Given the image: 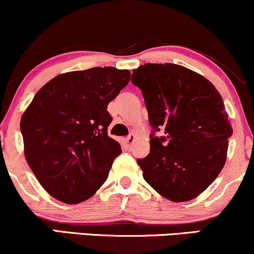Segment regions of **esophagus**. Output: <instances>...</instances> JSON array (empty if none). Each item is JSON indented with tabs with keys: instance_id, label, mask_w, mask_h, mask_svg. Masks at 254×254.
Wrapping results in <instances>:
<instances>
[{
	"instance_id": "34e87169",
	"label": "esophagus",
	"mask_w": 254,
	"mask_h": 254,
	"mask_svg": "<svg viewBox=\"0 0 254 254\" xmlns=\"http://www.w3.org/2000/svg\"><path fill=\"white\" fill-rule=\"evenodd\" d=\"M136 138H137V137H136V134H134V133L129 134V136H127V137L124 139V145L127 146V147H130V146L133 144L134 140H136Z\"/></svg>"
}]
</instances>
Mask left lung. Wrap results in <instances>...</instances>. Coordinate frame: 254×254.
Returning a JSON list of instances; mask_svg holds the SVG:
<instances>
[{
	"label": "left lung",
	"instance_id": "8db88e82",
	"mask_svg": "<svg viewBox=\"0 0 254 254\" xmlns=\"http://www.w3.org/2000/svg\"><path fill=\"white\" fill-rule=\"evenodd\" d=\"M131 82L152 127L150 153L137 159L144 179L169 200H191L225 164L233 130L221 96L203 76L172 63L140 65ZM160 129L165 136H156Z\"/></svg>",
	"mask_w": 254,
	"mask_h": 254
}]
</instances>
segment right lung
<instances>
[{"label":"right lung","instance_id":"1","mask_svg":"<svg viewBox=\"0 0 254 254\" xmlns=\"http://www.w3.org/2000/svg\"><path fill=\"white\" fill-rule=\"evenodd\" d=\"M129 81V70L91 68L56 76L35 95L20 125L24 155L54 198L81 203L107 181L122 152L108 134V104Z\"/></svg>","mask_w":254,"mask_h":254}]
</instances>
